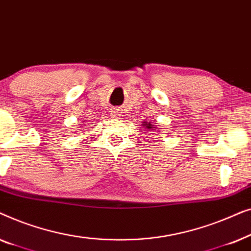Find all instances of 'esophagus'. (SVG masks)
Here are the masks:
<instances>
[{
    "label": "esophagus",
    "instance_id": "34e87169",
    "mask_svg": "<svg viewBox=\"0 0 251 251\" xmlns=\"http://www.w3.org/2000/svg\"><path fill=\"white\" fill-rule=\"evenodd\" d=\"M115 114H119V112H118V111H115ZM115 116H119V115H115Z\"/></svg>",
    "mask_w": 251,
    "mask_h": 251
}]
</instances>
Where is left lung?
<instances>
[{"label": "left lung", "mask_w": 251, "mask_h": 251, "mask_svg": "<svg viewBox=\"0 0 251 251\" xmlns=\"http://www.w3.org/2000/svg\"><path fill=\"white\" fill-rule=\"evenodd\" d=\"M144 123H145V125H143V126H145L149 130H152V131H154V130L157 129L156 128V123H151V122H149V123L144 122ZM157 131H159V130H157ZM157 131H156V133H157Z\"/></svg>", "instance_id": "8db88e82"}]
</instances>
